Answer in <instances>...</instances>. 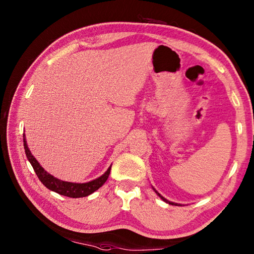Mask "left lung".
<instances>
[{
	"label": "left lung",
	"mask_w": 254,
	"mask_h": 254,
	"mask_svg": "<svg viewBox=\"0 0 254 254\" xmlns=\"http://www.w3.org/2000/svg\"><path fill=\"white\" fill-rule=\"evenodd\" d=\"M154 191H155L156 193H157V195H158V196H159L161 199H163V201H165L166 203H169V204H171V205H180V204H177V203H174V202H170V201H168V199H166V198H165L163 195H160V194H159L157 191H156L155 189H154Z\"/></svg>",
	"instance_id": "obj_1"
}]
</instances>
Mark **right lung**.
Instances as JSON below:
<instances>
[{
    "instance_id": "1",
    "label": "right lung",
    "mask_w": 254,
    "mask_h": 254,
    "mask_svg": "<svg viewBox=\"0 0 254 254\" xmlns=\"http://www.w3.org/2000/svg\"><path fill=\"white\" fill-rule=\"evenodd\" d=\"M24 148H25V153L27 156V159L29 160V163L31 164L32 168H34L37 177L39 178V180L42 182V185L47 187L49 190L55 191L61 195L64 196H68V197H84V196H88L91 193H94L95 191L98 190V189L104 185V183L107 181L108 177L110 175V170H111V166L108 168V170L105 172L104 175L100 176L97 179L86 182V183H75V182H67V181H62L58 178L51 176L50 174L42 168L40 164L38 163L37 159L31 155L30 150L28 148V145H27L26 138H25V134H24Z\"/></svg>"
}]
</instances>
